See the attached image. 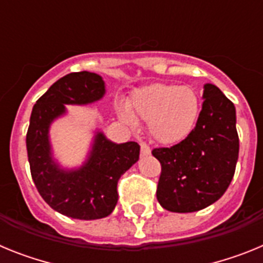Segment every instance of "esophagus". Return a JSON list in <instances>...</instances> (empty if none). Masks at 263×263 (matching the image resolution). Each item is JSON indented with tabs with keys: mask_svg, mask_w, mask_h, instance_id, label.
<instances>
[{
	"mask_svg": "<svg viewBox=\"0 0 263 263\" xmlns=\"http://www.w3.org/2000/svg\"><path fill=\"white\" fill-rule=\"evenodd\" d=\"M150 153H152V148L148 147V145H146V143H141V154L145 157V155H150Z\"/></svg>",
	"mask_w": 263,
	"mask_h": 263,
	"instance_id": "esophagus-1",
	"label": "esophagus"
}]
</instances>
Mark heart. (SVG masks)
<instances>
[{"label": "heart", "mask_w": 263, "mask_h": 263, "mask_svg": "<svg viewBox=\"0 0 263 263\" xmlns=\"http://www.w3.org/2000/svg\"><path fill=\"white\" fill-rule=\"evenodd\" d=\"M120 117L129 125L137 117L147 121L148 133L163 145H175L194 130L200 113L196 92L174 84H152L139 88L132 96L130 105H120Z\"/></svg>", "instance_id": "heart-1"}]
</instances>
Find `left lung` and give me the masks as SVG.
<instances>
[{"label":"left lung","mask_w":263,"mask_h":263,"mask_svg":"<svg viewBox=\"0 0 263 263\" xmlns=\"http://www.w3.org/2000/svg\"><path fill=\"white\" fill-rule=\"evenodd\" d=\"M196 126L178 145L153 150L162 173L157 199L170 212L188 213L217 201L231 184L238 159L236 108L213 84L204 85Z\"/></svg>","instance_id":"8db88e82"}]
</instances>
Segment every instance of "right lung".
Here are the masks:
<instances>
[{"instance_id":"1","label":"right lung","mask_w":263,"mask_h":263,"mask_svg":"<svg viewBox=\"0 0 263 263\" xmlns=\"http://www.w3.org/2000/svg\"><path fill=\"white\" fill-rule=\"evenodd\" d=\"M104 95L101 76L72 72L48 88L30 117L26 147L36 190L52 210L79 220L110 215L118 200V179L139 159L138 143H115L103 132H96L87 160L79 168H62L53 159L50 142L53 120L66 115V105L96 103Z\"/></svg>"}]
</instances>
